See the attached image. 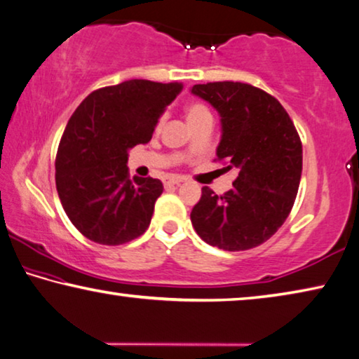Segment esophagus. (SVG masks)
Wrapping results in <instances>:
<instances>
[{
  "mask_svg": "<svg viewBox=\"0 0 359 359\" xmlns=\"http://www.w3.org/2000/svg\"><path fill=\"white\" fill-rule=\"evenodd\" d=\"M184 182L182 177H175V175H168V177L164 179V185H179Z\"/></svg>",
  "mask_w": 359,
  "mask_h": 359,
  "instance_id": "obj_1",
  "label": "esophagus"
}]
</instances>
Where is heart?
Returning <instances> with one entry per match:
<instances>
[{
  "mask_svg": "<svg viewBox=\"0 0 359 359\" xmlns=\"http://www.w3.org/2000/svg\"><path fill=\"white\" fill-rule=\"evenodd\" d=\"M185 114H187V119H189L190 126H195V124H200V122H205V121H212V114L211 111L206 108L203 103H190L187 104L185 108ZM164 121V117L158 121V127H161Z\"/></svg>",
  "mask_w": 359,
  "mask_h": 359,
  "instance_id": "1",
  "label": "heart"
}]
</instances>
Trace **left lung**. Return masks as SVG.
Listing matches in <instances>:
<instances>
[{"label": "left lung", "mask_w": 359, "mask_h": 359, "mask_svg": "<svg viewBox=\"0 0 359 359\" xmlns=\"http://www.w3.org/2000/svg\"><path fill=\"white\" fill-rule=\"evenodd\" d=\"M191 93L221 116L217 161L240 170L224 195L203 187L191 224L211 247H258L279 231L295 203L303 169L297 128L274 96L250 83L210 82L194 85Z\"/></svg>", "instance_id": "left-lung-1"}]
</instances>
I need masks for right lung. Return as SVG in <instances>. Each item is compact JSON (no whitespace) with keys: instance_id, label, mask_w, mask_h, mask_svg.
<instances>
[{"instance_id":"1","label":"right lung","mask_w":359,"mask_h":359,"mask_svg":"<svg viewBox=\"0 0 359 359\" xmlns=\"http://www.w3.org/2000/svg\"><path fill=\"white\" fill-rule=\"evenodd\" d=\"M182 83L133 79L90 93L69 119L56 154V189L77 231L122 245L147 231L163 182L128 175V149L151 140Z\"/></svg>"}]
</instances>
